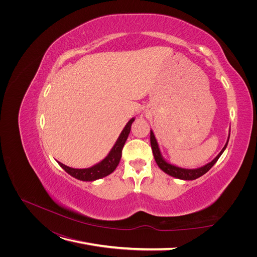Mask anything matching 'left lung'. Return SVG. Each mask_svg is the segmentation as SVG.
<instances>
[{"label": "left lung", "mask_w": 257, "mask_h": 257, "mask_svg": "<svg viewBox=\"0 0 257 257\" xmlns=\"http://www.w3.org/2000/svg\"><path fill=\"white\" fill-rule=\"evenodd\" d=\"M150 132H151L150 133L151 148H152L153 155H154V158H155L157 166L160 168L161 171H164L166 174L170 175V176H172L174 178H177V179H181V180H195V179L201 177L202 175H204L205 173H207L212 168V166L215 163H217L218 159L220 158V156L225 151L226 147L228 145V142H229V137H230V130H229L228 139H227V142H226L224 148L221 150V152L210 161V163H208L204 166H202L200 168H197V169H184V168H180V167H177V166H175V165L169 163V161H167L164 158L163 154H161L158 142H157V140L154 136V132L152 130Z\"/></svg>", "instance_id": "left-lung-1"}]
</instances>
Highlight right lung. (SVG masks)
<instances>
[{
  "mask_svg": "<svg viewBox=\"0 0 257 257\" xmlns=\"http://www.w3.org/2000/svg\"><path fill=\"white\" fill-rule=\"evenodd\" d=\"M134 119H136V117H132L126 124V126L124 127L123 130H121L120 134L118 136L115 144L111 148L109 153H108L107 156L104 159H102L100 163L86 169H74L57 161L58 165L67 174H70L71 176H73L78 180L94 181V180H98L108 176V175H110L118 166V163L121 157V150H123V147L128 139V136L131 130V125L134 121Z\"/></svg>",
  "mask_w": 257,
  "mask_h": 257,
  "instance_id": "add662e5",
  "label": "right lung"
}]
</instances>
